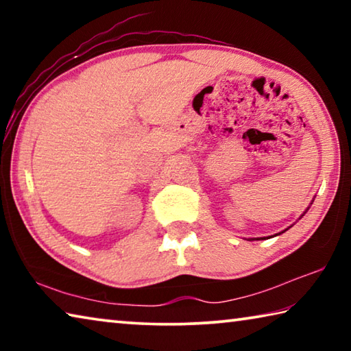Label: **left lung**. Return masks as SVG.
Here are the masks:
<instances>
[{"label":"left lung","mask_w":351,"mask_h":351,"mask_svg":"<svg viewBox=\"0 0 351 351\" xmlns=\"http://www.w3.org/2000/svg\"><path fill=\"white\" fill-rule=\"evenodd\" d=\"M311 204H313V203H311ZM308 209H310V207H308ZM308 209H306V210H308ZM306 210H305L304 213H302V217L305 215ZM302 217H300V218H302ZM289 228H291V226H289ZM289 228H288V229H289ZM288 229H285V230H288ZM285 230H283V232H285ZM283 232H280V234H283ZM280 234H276V235H280ZM265 239H272V235H271V237H260V239H249V240H265Z\"/></svg>","instance_id":"obj_1"}]
</instances>
